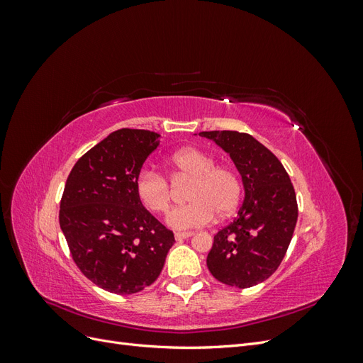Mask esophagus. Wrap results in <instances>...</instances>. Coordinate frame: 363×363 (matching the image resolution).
Here are the masks:
<instances>
[{
  "label": "esophagus",
  "mask_w": 363,
  "mask_h": 363,
  "mask_svg": "<svg viewBox=\"0 0 363 363\" xmlns=\"http://www.w3.org/2000/svg\"><path fill=\"white\" fill-rule=\"evenodd\" d=\"M194 235V232H177L174 236H175V240H183V239H188Z\"/></svg>",
  "instance_id": "esophagus-1"
}]
</instances>
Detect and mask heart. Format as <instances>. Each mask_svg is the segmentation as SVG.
Masks as SVG:
<instances>
[{"instance_id":"heart-1","label":"heart","mask_w":363,"mask_h":363,"mask_svg":"<svg viewBox=\"0 0 363 363\" xmlns=\"http://www.w3.org/2000/svg\"><path fill=\"white\" fill-rule=\"evenodd\" d=\"M175 179H192L186 199L188 204L171 208L167 224L174 230L203 227L218 216H227L239 204L242 184L239 175L227 167H215V159L199 148H183L168 160ZM135 189L138 199L151 212L163 213L171 201L167 179L155 171H140Z\"/></svg>"}]
</instances>
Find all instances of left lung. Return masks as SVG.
<instances>
[{
	"mask_svg": "<svg viewBox=\"0 0 363 363\" xmlns=\"http://www.w3.org/2000/svg\"><path fill=\"white\" fill-rule=\"evenodd\" d=\"M233 160L244 184L238 216L213 236L207 255L212 276L235 288L265 281L279 268L298 218L286 169L257 139L239 131H201Z\"/></svg>",
	"mask_w": 363,
	"mask_h": 363,
	"instance_id": "obj_1",
	"label": "left lung"
}]
</instances>
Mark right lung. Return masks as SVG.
<instances>
[{
  "label": "right lung",
  "mask_w": 363,
  "mask_h": 363,
  "mask_svg": "<svg viewBox=\"0 0 363 363\" xmlns=\"http://www.w3.org/2000/svg\"><path fill=\"white\" fill-rule=\"evenodd\" d=\"M160 135L121 128L82 156L65 184L59 221L77 267L96 286L130 295L155 283L175 242L136 195Z\"/></svg>",
  "instance_id": "1"
}]
</instances>
